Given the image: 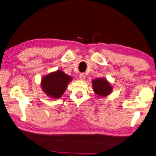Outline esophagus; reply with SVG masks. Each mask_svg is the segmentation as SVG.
Returning a JSON list of instances; mask_svg holds the SVG:
<instances>
[{"label": "esophagus", "instance_id": "1", "mask_svg": "<svg viewBox=\"0 0 156 156\" xmlns=\"http://www.w3.org/2000/svg\"><path fill=\"white\" fill-rule=\"evenodd\" d=\"M80 76V80H85V75H84V74L83 73H81V74H80V76Z\"/></svg>", "mask_w": 156, "mask_h": 156}]
</instances>
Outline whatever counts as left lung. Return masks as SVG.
<instances>
[{
  "label": "left lung",
  "instance_id": "1",
  "mask_svg": "<svg viewBox=\"0 0 156 156\" xmlns=\"http://www.w3.org/2000/svg\"><path fill=\"white\" fill-rule=\"evenodd\" d=\"M92 87L94 91L99 96L105 97L110 94L112 90L110 83L105 79H96L92 81Z\"/></svg>",
  "mask_w": 156,
  "mask_h": 156
}]
</instances>
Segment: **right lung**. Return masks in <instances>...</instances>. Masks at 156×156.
Wrapping results in <instances>:
<instances>
[{
  "label": "right lung",
  "instance_id": "right-lung-1",
  "mask_svg": "<svg viewBox=\"0 0 156 156\" xmlns=\"http://www.w3.org/2000/svg\"><path fill=\"white\" fill-rule=\"evenodd\" d=\"M71 80V76L58 70L44 76L41 85L46 94L53 99H57L65 92L68 83Z\"/></svg>",
  "mask_w": 156,
  "mask_h": 156
}]
</instances>
